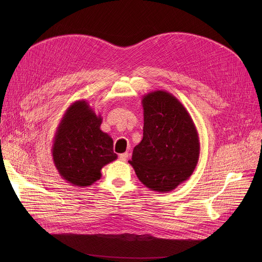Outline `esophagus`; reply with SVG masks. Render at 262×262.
I'll list each match as a JSON object with an SVG mask.
<instances>
[{
    "label": "esophagus",
    "instance_id": "esophagus-1",
    "mask_svg": "<svg viewBox=\"0 0 262 262\" xmlns=\"http://www.w3.org/2000/svg\"><path fill=\"white\" fill-rule=\"evenodd\" d=\"M127 158H128V153H122L119 155V159L121 161H126Z\"/></svg>",
    "mask_w": 262,
    "mask_h": 262
}]
</instances>
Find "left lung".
I'll use <instances>...</instances> for the list:
<instances>
[{"label": "left lung", "instance_id": "left-lung-1", "mask_svg": "<svg viewBox=\"0 0 262 262\" xmlns=\"http://www.w3.org/2000/svg\"><path fill=\"white\" fill-rule=\"evenodd\" d=\"M143 138L129 164L139 181L153 191L169 192L187 181L200 157V139L185 106L164 90L142 98Z\"/></svg>", "mask_w": 262, "mask_h": 262}]
</instances>
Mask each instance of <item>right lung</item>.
Returning <instances> with one entry per match:
<instances>
[{"label":"right lung","mask_w":262,"mask_h":262,"mask_svg":"<svg viewBox=\"0 0 262 262\" xmlns=\"http://www.w3.org/2000/svg\"><path fill=\"white\" fill-rule=\"evenodd\" d=\"M101 124L102 116L85 100L71 104L61 118L52 156L62 180L72 186H91L101 178L102 168L118 158L113 138L101 130Z\"/></svg>","instance_id":"1"}]
</instances>
